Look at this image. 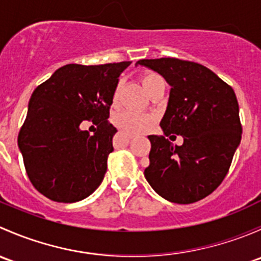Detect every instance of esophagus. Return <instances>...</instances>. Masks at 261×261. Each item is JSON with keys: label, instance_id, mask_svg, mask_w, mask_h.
<instances>
[{"label": "esophagus", "instance_id": "esophagus-1", "mask_svg": "<svg viewBox=\"0 0 261 261\" xmlns=\"http://www.w3.org/2000/svg\"><path fill=\"white\" fill-rule=\"evenodd\" d=\"M123 134H125L126 136H128V138H130V139H135L136 138L135 134H131V133H123Z\"/></svg>", "mask_w": 261, "mask_h": 261}]
</instances>
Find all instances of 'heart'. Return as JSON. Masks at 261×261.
Instances as JSON below:
<instances>
[{
	"label": "heart",
	"instance_id": "b5f03b06",
	"mask_svg": "<svg viewBox=\"0 0 261 261\" xmlns=\"http://www.w3.org/2000/svg\"><path fill=\"white\" fill-rule=\"evenodd\" d=\"M163 81L155 73H145L141 77V82H143L144 88L146 89V92H149V89L154 86L156 82ZM117 98V92L114 96V101ZM112 121L118 128H122V130L127 131V133L133 134H139L145 131L147 127H150V125L152 123L154 118L151 115L144 114V112H136V111H130V110H122V111H117L112 117Z\"/></svg>",
	"mask_w": 261,
	"mask_h": 261
}]
</instances>
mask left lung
I'll return each instance as SVG.
<instances>
[{
	"instance_id": "left-lung-1",
	"label": "left lung",
	"mask_w": 261,
	"mask_h": 261,
	"mask_svg": "<svg viewBox=\"0 0 261 261\" xmlns=\"http://www.w3.org/2000/svg\"><path fill=\"white\" fill-rule=\"evenodd\" d=\"M169 83V101L160 121L164 135H149L146 180L159 196L188 204L211 194L230 169L240 145L239 103L233 89L204 65L177 58L141 59ZM184 136V145L165 139Z\"/></svg>"
}]
</instances>
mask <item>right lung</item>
Masks as SVG:
<instances>
[{
  "mask_svg": "<svg viewBox=\"0 0 261 261\" xmlns=\"http://www.w3.org/2000/svg\"><path fill=\"white\" fill-rule=\"evenodd\" d=\"M131 62L67 64L35 88L18 134V149L33 186L49 199L73 203L103 180L117 130L107 121L118 77ZM92 119L97 131L80 125Z\"/></svg>",
  "mask_w": 261,
  "mask_h": 261,
  "instance_id": "right-lung-1",
  "label": "right lung"
}]
</instances>
